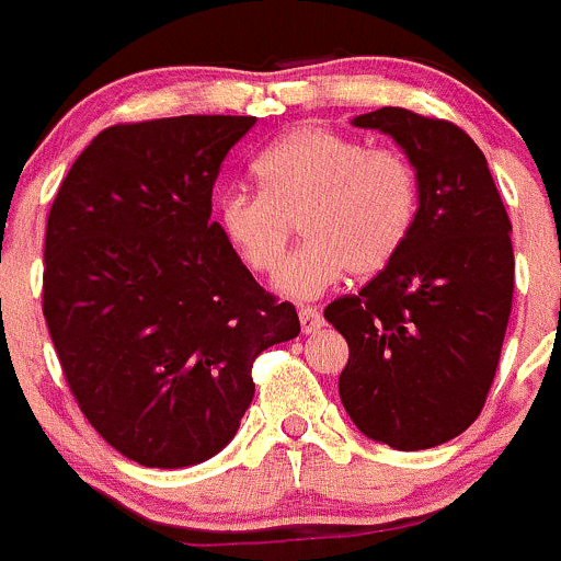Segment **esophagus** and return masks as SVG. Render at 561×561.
I'll return each instance as SVG.
<instances>
[{
  "mask_svg": "<svg viewBox=\"0 0 561 561\" xmlns=\"http://www.w3.org/2000/svg\"><path fill=\"white\" fill-rule=\"evenodd\" d=\"M298 321H301V332L305 334L318 332L323 327V316L318 310H312V307H301L298 310Z\"/></svg>",
  "mask_w": 561,
  "mask_h": 561,
  "instance_id": "esophagus-1",
  "label": "esophagus"
}]
</instances>
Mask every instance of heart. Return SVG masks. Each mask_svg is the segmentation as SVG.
<instances>
[{
	"instance_id": "b5f03b06",
	"label": "heart",
	"mask_w": 561,
	"mask_h": 561,
	"mask_svg": "<svg viewBox=\"0 0 561 561\" xmlns=\"http://www.w3.org/2000/svg\"><path fill=\"white\" fill-rule=\"evenodd\" d=\"M254 174L263 191L224 193L218 227L245 268L274 276L301 221L305 249L276 282L285 296L318 298L348 271L379 274L415 227L417 174L399 149L296 127L256 157Z\"/></svg>"
}]
</instances>
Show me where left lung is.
<instances>
[{"mask_svg":"<svg viewBox=\"0 0 561 561\" xmlns=\"http://www.w3.org/2000/svg\"><path fill=\"white\" fill-rule=\"evenodd\" d=\"M352 124L404 149L417 216L396 260L323 310L348 343L340 401L365 437L421 451L462 434L495 379L515 290L512 224L484 154L457 124L404 107Z\"/></svg>","mask_w":561,"mask_h":561,"instance_id":"obj_1","label":"left lung"}]
</instances>
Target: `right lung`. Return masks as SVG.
Segmentation results:
<instances>
[{
    "label": "right lung",
    "instance_id": "obj_1",
    "mask_svg": "<svg viewBox=\"0 0 561 561\" xmlns=\"http://www.w3.org/2000/svg\"><path fill=\"white\" fill-rule=\"evenodd\" d=\"M254 115L115 124L46 221L44 318L82 415L144 468L216 457L254 399L251 365L301 332L209 221Z\"/></svg>",
    "mask_w": 561,
    "mask_h": 561
}]
</instances>
